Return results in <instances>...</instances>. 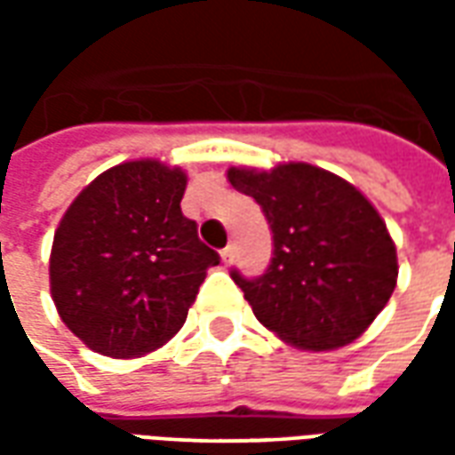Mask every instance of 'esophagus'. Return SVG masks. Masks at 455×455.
<instances>
[{
    "label": "esophagus",
    "instance_id": "1",
    "mask_svg": "<svg viewBox=\"0 0 455 455\" xmlns=\"http://www.w3.org/2000/svg\"><path fill=\"white\" fill-rule=\"evenodd\" d=\"M231 260H234V246H227L221 251V263H224V266H231Z\"/></svg>",
    "mask_w": 455,
    "mask_h": 455
}]
</instances>
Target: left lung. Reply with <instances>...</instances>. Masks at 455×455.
<instances>
[{
    "instance_id": "left-lung-1",
    "label": "left lung",
    "mask_w": 455,
    "mask_h": 455,
    "mask_svg": "<svg viewBox=\"0 0 455 455\" xmlns=\"http://www.w3.org/2000/svg\"><path fill=\"white\" fill-rule=\"evenodd\" d=\"M227 178L256 199L273 231L263 275L231 270L258 322L302 351L355 341L397 285V251L375 207L309 163L228 168Z\"/></svg>"
}]
</instances>
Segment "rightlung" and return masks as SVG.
Here are the masks:
<instances>
[{
  "mask_svg": "<svg viewBox=\"0 0 455 455\" xmlns=\"http://www.w3.org/2000/svg\"><path fill=\"white\" fill-rule=\"evenodd\" d=\"M185 170L160 160L114 165L75 197L51 251L55 309L112 358L156 351L178 334L219 253L182 214Z\"/></svg>",
  "mask_w": 455,
  "mask_h": 455,
  "instance_id": "obj_1",
  "label": "right lung"
}]
</instances>
